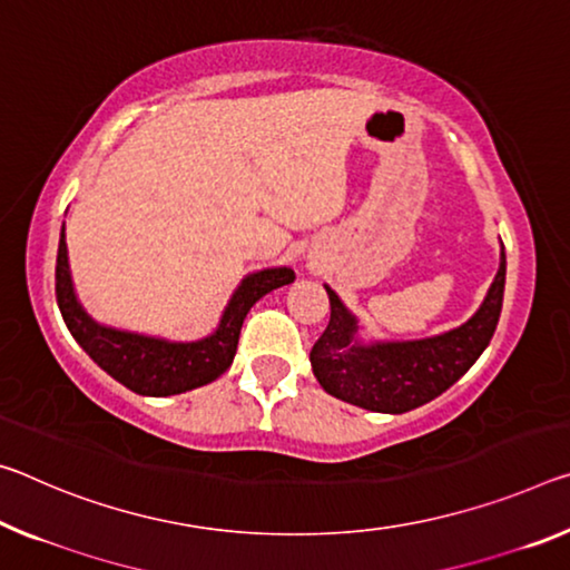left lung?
Instances as JSON below:
<instances>
[{"instance_id":"1","label":"left lung","mask_w":570,"mask_h":570,"mask_svg":"<svg viewBox=\"0 0 570 570\" xmlns=\"http://www.w3.org/2000/svg\"><path fill=\"white\" fill-rule=\"evenodd\" d=\"M504 246L500 268L480 309L462 327L426 340L357 342V320L327 288L330 324L309 352L314 377L334 399L377 413H405L449 391L490 345L502 312Z\"/></svg>"}]
</instances>
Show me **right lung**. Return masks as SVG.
<instances>
[{"label":"right lung","mask_w":570,"mask_h":570,"mask_svg":"<svg viewBox=\"0 0 570 570\" xmlns=\"http://www.w3.org/2000/svg\"><path fill=\"white\" fill-rule=\"evenodd\" d=\"M292 268H264L246 276L225 306L218 330L195 342H169L147 334L124 332L94 322L80 306L68 266L66 223L60 228L56 296L62 320L80 347L114 381L139 395H177L220 377L230 367L238 350L240 327L250 306L261 296L294 282Z\"/></svg>","instance_id":"add662e5"}]
</instances>
